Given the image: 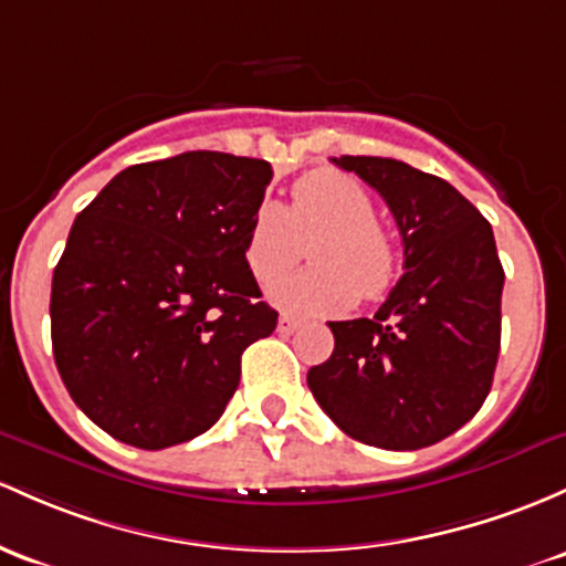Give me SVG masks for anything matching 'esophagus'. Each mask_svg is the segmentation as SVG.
I'll use <instances>...</instances> for the list:
<instances>
[{
	"instance_id": "1",
	"label": "esophagus",
	"mask_w": 566,
	"mask_h": 566,
	"mask_svg": "<svg viewBox=\"0 0 566 566\" xmlns=\"http://www.w3.org/2000/svg\"><path fill=\"white\" fill-rule=\"evenodd\" d=\"M297 327H301V319H295V316H290V314H282V316H279V325H276V331L282 333V335H290V333H295Z\"/></svg>"
}]
</instances>
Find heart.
<instances>
[{"instance_id":"heart-1","label":"heart","mask_w":566,"mask_h":566,"mask_svg":"<svg viewBox=\"0 0 566 566\" xmlns=\"http://www.w3.org/2000/svg\"><path fill=\"white\" fill-rule=\"evenodd\" d=\"M314 269L282 279L269 290L271 303L293 314H338L363 297L387 293L397 279V247L376 220L368 188L352 174L316 169L293 185L284 209L263 201L254 209L244 239L247 269L260 284L284 276L303 244Z\"/></svg>"}]
</instances>
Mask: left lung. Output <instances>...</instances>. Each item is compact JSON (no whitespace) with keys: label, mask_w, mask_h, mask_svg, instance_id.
I'll list each match as a JSON object with an SVG mask.
<instances>
[{"label":"left lung","mask_w":566,"mask_h":566,"mask_svg":"<svg viewBox=\"0 0 566 566\" xmlns=\"http://www.w3.org/2000/svg\"><path fill=\"white\" fill-rule=\"evenodd\" d=\"M333 164L387 201L406 260L374 319L327 322L335 349L308 370V389L359 443L424 449L468 424L492 389L505 284L492 226L446 179L402 160Z\"/></svg>","instance_id":"left-lung-1"}]
</instances>
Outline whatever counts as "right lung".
Returning <instances> with one entry per match:
<instances>
[{"instance_id":"add662e5","label":"right lung","mask_w":566,"mask_h":566,"mask_svg":"<svg viewBox=\"0 0 566 566\" xmlns=\"http://www.w3.org/2000/svg\"><path fill=\"white\" fill-rule=\"evenodd\" d=\"M269 160L192 150L123 169L74 220L53 271L51 338L66 392L120 443L207 432L241 354L276 331L244 260Z\"/></svg>"}]
</instances>
